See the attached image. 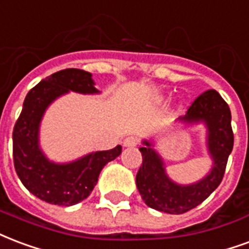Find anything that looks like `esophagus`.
<instances>
[{"label":"esophagus","instance_id":"34e87169","mask_svg":"<svg viewBox=\"0 0 249 249\" xmlns=\"http://www.w3.org/2000/svg\"><path fill=\"white\" fill-rule=\"evenodd\" d=\"M139 143V141H137V139L136 137H126V139L123 141V145H124L125 148H132V146H136Z\"/></svg>","mask_w":249,"mask_h":249}]
</instances>
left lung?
Segmentation results:
<instances>
[{"instance_id": "1", "label": "left lung", "mask_w": 249, "mask_h": 249, "mask_svg": "<svg viewBox=\"0 0 249 249\" xmlns=\"http://www.w3.org/2000/svg\"><path fill=\"white\" fill-rule=\"evenodd\" d=\"M178 121L183 124L203 123L207 129V150L213 166L209 174L190 185H179L166 174L161 156L143 140L140 152L142 165L136 176L140 195L149 207L167 213H183L207 199L223 179L228 156L233 148L231 110L215 89L200 93L189 107L187 113Z\"/></svg>"}]
</instances>
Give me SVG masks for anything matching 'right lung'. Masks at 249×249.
<instances>
[{
	"instance_id": "right-lung-1",
	"label": "right lung",
	"mask_w": 249,
	"mask_h": 249,
	"mask_svg": "<svg viewBox=\"0 0 249 249\" xmlns=\"http://www.w3.org/2000/svg\"><path fill=\"white\" fill-rule=\"evenodd\" d=\"M70 91L99 93L87 71H58L29 91L13 130V160L21 182L36 198L58 206H72L88 198L103 167L121 154L117 145L67 163H55L46 157L39 146L40 121L50 104Z\"/></svg>"
}]
</instances>
